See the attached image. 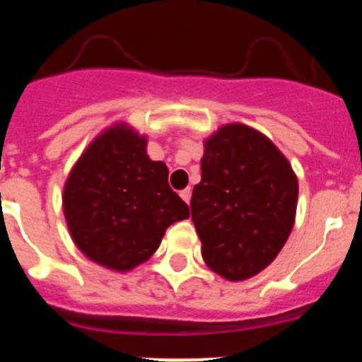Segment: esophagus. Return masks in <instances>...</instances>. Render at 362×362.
<instances>
[{"instance_id":"34e87169","label":"esophagus","mask_w":362,"mask_h":362,"mask_svg":"<svg viewBox=\"0 0 362 362\" xmlns=\"http://www.w3.org/2000/svg\"><path fill=\"white\" fill-rule=\"evenodd\" d=\"M179 196H181V199H183L185 203L190 204V197H192V190H190V188H185V190H181V194H179Z\"/></svg>"}]
</instances>
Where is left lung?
I'll return each instance as SVG.
<instances>
[{"label": "left lung", "mask_w": 362, "mask_h": 362, "mask_svg": "<svg viewBox=\"0 0 362 362\" xmlns=\"http://www.w3.org/2000/svg\"><path fill=\"white\" fill-rule=\"evenodd\" d=\"M203 146L201 183L190 203L201 255L226 281L250 279L277 257L292 232L297 175L270 137L248 124H223Z\"/></svg>", "instance_id": "1"}]
</instances>
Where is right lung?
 Instances as JSON below:
<instances>
[{
	"label": "right lung",
	"mask_w": 362,
	"mask_h": 362,
	"mask_svg": "<svg viewBox=\"0 0 362 362\" xmlns=\"http://www.w3.org/2000/svg\"><path fill=\"white\" fill-rule=\"evenodd\" d=\"M148 137L129 123L98 134L74 163L63 187L70 238L92 263L134 270L161 245L172 223L190 216L168 187V168L146 153Z\"/></svg>",
	"instance_id": "obj_1"
}]
</instances>
